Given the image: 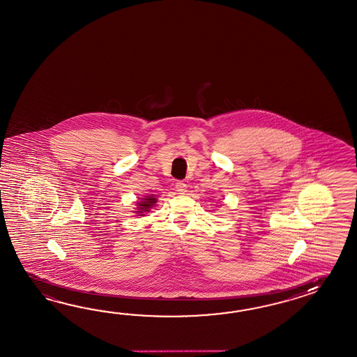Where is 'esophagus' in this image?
Here are the masks:
<instances>
[{"mask_svg":"<svg viewBox=\"0 0 357 357\" xmlns=\"http://www.w3.org/2000/svg\"><path fill=\"white\" fill-rule=\"evenodd\" d=\"M176 189L178 191V194H186V191H188V185L183 183V181H178V183H176Z\"/></svg>","mask_w":357,"mask_h":357,"instance_id":"1","label":"esophagus"}]
</instances>
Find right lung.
Listing matches in <instances>:
<instances>
[{
  "label": "right lung",
  "instance_id": "right-lung-1",
  "mask_svg": "<svg viewBox=\"0 0 357 357\" xmlns=\"http://www.w3.org/2000/svg\"><path fill=\"white\" fill-rule=\"evenodd\" d=\"M158 197H155L154 194L151 195H145L144 198H139V200L135 203L136 208L133 211V213H136V215H145V213H148L151 208L155 206L157 203Z\"/></svg>",
  "mask_w": 357,
  "mask_h": 357
}]
</instances>
